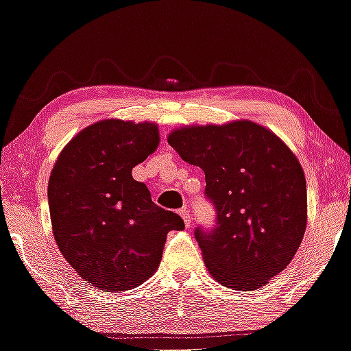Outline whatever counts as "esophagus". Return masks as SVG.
Here are the masks:
<instances>
[{
  "label": "esophagus",
  "mask_w": 351,
  "mask_h": 351,
  "mask_svg": "<svg viewBox=\"0 0 351 351\" xmlns=\"http://www.w3.org/2000/svg\"><path fill=\"white\" fill-rule=\"evenodd\" d=\"M180 214H181L182 221H184V223H186V227H191V226H192V223H193V219H192V216H191L189 209L182 208V209H181V211H180Z\"/></svg>",
  "instance_id": "obj_1"
}]
</instances>
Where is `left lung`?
<instances>
[{"mask_svg":"<svg viewBox=\"0 0 351 351\" xmlns=\"http://www.w3.org/2000/svg\"><path fill=\"white\" fill-rule=\"evenodd\" d=\"M182 160L205 171L216 227L195 228L203 260L219 284L257 290L284 271L307 223L306 178L276 134L239 119L184 125L169 135Z\"/></svg>","mask_w":351,"mask_h":351,"instance_id":"obj_1","label":"left lung"}]
</instances>
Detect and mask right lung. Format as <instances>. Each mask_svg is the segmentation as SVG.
<instances>
[{"mask_svg":"<svg viewBox=\"0 0 351 351\" xmlns=\"http://www.w3.org/2000/svg\"><path fill=\"white\" fill-rule=\"evenodd\" d=\"M158 145V124L102 119L80 130L55 162L47 191L55 241L97 289L143 284L158 269L167 233L184 228L132 178Z\"/></svg>","mask_w":351,"mask_h":351,"instance_id":"right-lung-1","label":"right lung"}]
</instances>
